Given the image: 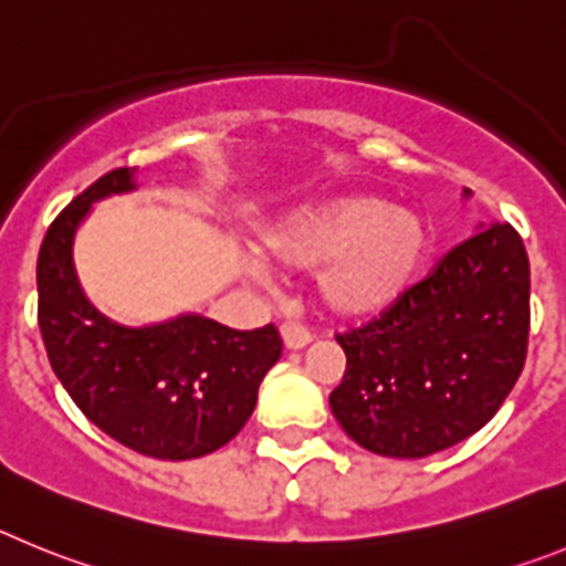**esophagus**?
Here are the masks:
<instances>
[{"label":"esophagus","instance_id":"obj_1","mask_svg":"<svg viewBox=\"0 0 566 566\" xmlns=\"http://www.w3.org/2000/svg\"><path fill=\"white\" fill-rule=\"evenodd\" d=\"M282 340L287 349H304V346L313 340V333H310L304 324H298V321H284L282 324Z\"/></svg>","mask_w":566,"mask_h":566}]
</instances>
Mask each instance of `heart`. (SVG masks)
I'll return each instance as SVG.
<instances>
[{
	"label": "heart",
	"mask_w": 566,
	"mask_h": 566,
	"mask_svg": "<svg viewBox=\"0 0 566 566\" xmlns=\"http://www.w3.org/2000/svg\"><path fill=\"white\" fill-rule=\"evenodd\" d=\"M434 231L384 197H344L284 222L268 248L293 268H318V293L340 315H375L400 302L431 256ZM253 273L262 264L251 262Z\"/></svg>",
	"instance_id": "obj_1"
}]
</instances>
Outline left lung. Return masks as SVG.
Returning a JSON list of instances; mask_svg holds the SVG:
<instances>
[{
    "label": "left lung",
    "mask_w": 566,
    "mask_h": 566,
    "mask_svg": "<svg viewBox=\"0 0 566 566\" xmlns=\"http://www.w3.org/2000/svg\"><path fill=\"white\" fill-rule=\"evenodd\" d=\"M531 262L511 222L471 233L400 302L335 335L340 429L380 457L420 460L491 420L527 358Z\"/></svg>",
    "instance_id": "obj_1"
}]
</instances>
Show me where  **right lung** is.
I'll use <instances>...</instances> for the list:
<instances>
[{
	"instance_id": "1",
	"label": "right lung",
	"mask_w": 566,
	"mask_h": 566,
	"mask_svg": "<svg viewBox=\"0 0 566 566\" xmlns=\"http://www.w3.org/2000/svg\"><path fill=\"white\" fill-rule=\"evenodd\" d=\"M129 188L132 169L106 171L48 228L35 264L39 329L55 378L86 420L137 454L195 460L231 442L253 415L282 335L273 324L242 333L200 315L129 329L86 302L73 233L95 200Z\"/></svg>"
}]
</instances>
